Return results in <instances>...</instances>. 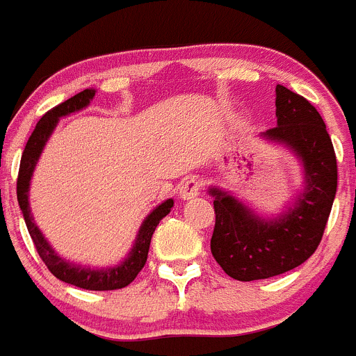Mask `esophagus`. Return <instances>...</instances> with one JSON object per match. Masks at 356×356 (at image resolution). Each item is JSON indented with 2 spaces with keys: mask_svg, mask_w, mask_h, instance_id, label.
<instances>
[{
  "mask_svg": "<svg viewBox=\"0 0 356 356\" xmlns=\"http://www.w3.org/2000/svg\"><path fill=\"white\" fill-rule=\"evenodd\" d=\"M198 195H200V181H196L195 177L186 179V181L181 184V188H179V196H181L182 200H191Z\"/></svg>",
  "mask_w": 356,
  "mask_h": 356,
  "instance_id": "1",
  "label": "esophagus"
}]
</instances>
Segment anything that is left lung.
<instances>
[{"mask_svg": "<svg viewBox=\"0 0 356 356\" xmlns=\"http://www.w3.org/2000/svg\"><path fill=\"white\" fill-rule=\"evenodd\" d=\"M277 127L262 139L282 144L302 165L305 188L292 205L262 217L233 193L210 186L216 227L210 250L224 273L240 282L291 271L318 247L337 189V161L320 113L301 95L277 85Z\"/></svg>", "mask_w": 356, "mask_h": 356, "instance_id": "obj_1", "label": "left lung"}]
</instances>
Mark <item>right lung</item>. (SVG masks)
<instances>
[{
    "label": "right lung",
    "instance_id": "right-lung-1",
    "mask_svg": "<svg viewBox=\"0 0 356 356\" xmlns=\"http://www.w3.org/2000/svg\"><path fill=\"white\" fill-rule=\"evenodd\" d=\"M94 95V88H86V90L76 94L74 97L55 106L54 109H50L36 123V129L31 134L29 140L26 144V149L22 153V160H20L19 179H17V200H19L20 210L24 213V220H26L27 231H29L31 238L34 241V247H36L41 261L47 264V268L50 270V273L54 277L65 282V284L74 285V287L86 289V291H116V289L127 287L130 282L136 280L139 271L144 268V264L147 261V252H149V243L154 229L160 224V220L170 212V209L174 207V200H165L163 203H160L156 209H153L147 213V217L140 224L139 233H137L136 241H134L129 255L120 264L109 266V268H88V266L76 264V262L60 257L55 252V248L48 243V240L41 233L38 224L34 222V217L31 213L29 207L31 177H33V172L36 168L38 160H40L50 136L54 134L58 120L85 109L86 106L90 104Z\"/></svg>",
    "mask_w": 356,
    "mask_h": 356
}]
</instances>
